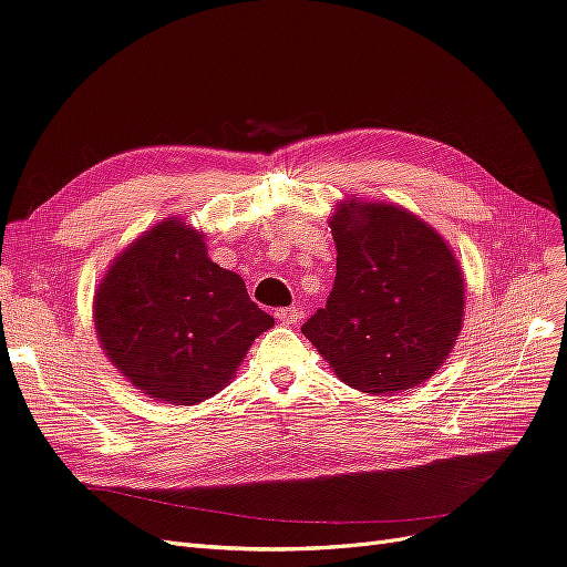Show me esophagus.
<instances>
[{
  "mask_svg": "<svg viewBox=\"0 0 567 567\" xmlns=\"http://www.w3.org/2000/svg\"><path fill=\"white\" fill-rule=\"evenodd\" d=\"M281 323H296L300 319V307H281V310L274 312Z\"/></svg>",
  "mask_w": 567,
  "mask_h": 567,
  "instance_id": "1",
  "label": "esophagus"
}]
</instances>
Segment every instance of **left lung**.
Here are the masks:
<instances>
[{
	"label": "left lung",
	"mask_w": 567,
	"mask_h": 567,
	"mask_svg": "<svg viewBox=\"0 0 567 567\" xmlns=\"http://www.w3.org/2000/svg\"><path fill=\"white\" fill-rule=\"evenodd\" d=\"M336 281L302 333L340 381L392 394L423 383L452 352L463 279L444 238L398 205L346 200L331 217Z\"/></svg>",
	"instance_id": "obj_1"
}]
</instances>
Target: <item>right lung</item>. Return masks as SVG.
I'll return each instance as SVG.
<instances>
[{"label": "right lung", "instance_id": "obj_1", "mask_svg": "<svg viewBox=\"0 0 567 567\" xmlns=\"http://www.w3.org/2000/svg\"><path fill=\"white\" fill-rule=\"evenodd\" d=\"M111 362L167 404H198L225 388L274 319L244 279L208 257L203 234L169 217L115 257L94 300Z\"/></svg>", "mask_w": 567, "mask_h": 567}]
</instances>
